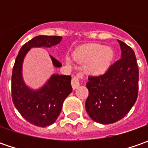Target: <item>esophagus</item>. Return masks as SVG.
I'll return each mask as SVG.
<instances>
[{
	"mask_svg": "<svg viewBox=\"0 0 148 148\" xmlns=\"http://www.w3.org/2000/svg\"><path fill=\"white\" fill-rule=\"evenodd\" d=\"M79 86H80V82H79L78 77H74L72 78V80H71V86H72V88L75 90V89H77Z\"/></svg>",
	"mask_w": 148,
	"mask_h": 148,
	"instance_id": "34e87169",
	"label": "esophagus"
}]
</instances>
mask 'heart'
I'll use <instances>...</instances> for the list:
<instances>
[{
  "label": "heart",
  "instance_id": "b5f03b06",
  "mask_svg": "<svg viewBox=\"0 0 148 148\" xmlns=\"http://www.w3.org/2000/svg\"><path fill=\"white\" fill-rule=\"evenodd\" d=\"M114 58V52L110 48L102 45H95L83 49L73 54L75 61L81 63H86L85 71L88 74L99 75L105 72L111 64ZM66 62H70L69 58Z\"/></svg>",
  "mask_w": 148,
  "mask_h": 148
}]
</instances>
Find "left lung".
Masks as SVG:
<instances>
[{"label": "left lung", "instance_id": "obj_1", "mask_svg": "<svg viewBox=\"0 0 148 148\" xmlns=\"http://www.w3.org/2000/svg\"><path fill=\"white\" fill-rule=\"evenodd\" d=\"M121 58L99 76L89 77L86 112L95 122L109 124L120 120L135 104L138 68L134 50L120 40Z\"/></svg>", "mask_w": 148, "mask_h": 148}]
</instances>
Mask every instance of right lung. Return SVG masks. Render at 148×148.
<instances>
[{"instance_id":"add662e5","label":"right lung","mask_w":148,"mask_h":148,"mask_svg":"<svg viewBox=\"0 0 148 148\" xmlns=\"http://www.w3.org/2000/svg\"><path fill=\"white\" fill-rule=\"evenodd\" d=\"M60 36L38 35L25 43L16 57L11 77L12 100L15 108L28 122L38 127L53 124L61 113L65 99L71 94V76L53 74L38 89L31 88L23 78V62L26 54L34 48L50 49L62 41ZM56 68L62 63L50 56Z\"/></svg>"}]
</instances>
